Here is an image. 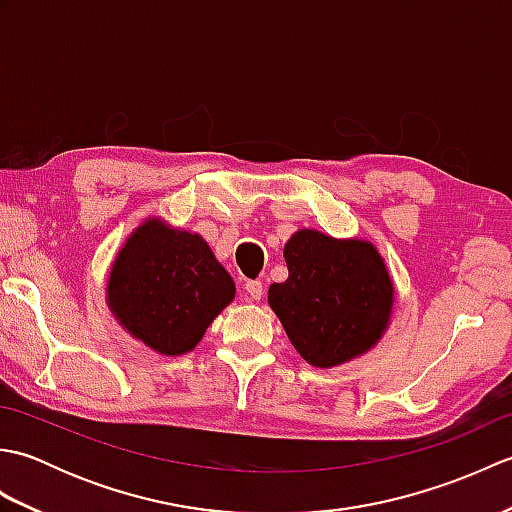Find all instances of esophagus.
Listing matches in <instances>:
<instances>
[{"label":"esophagus","instance_id":"1","mask_svg":"<svg viewBox=\"0 0 512 512\" xmlns=\"http://www.w3.org/2000/svg\"><path fill=\"white\" fill-rule=\"evenodd\" d=\"M244 292L248 301H259L264 297V286L262 281H246L244 284Z\"/></svg>","mask_w":512,"mask_h":512}]
</instances>
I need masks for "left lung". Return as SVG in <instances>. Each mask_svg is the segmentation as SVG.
<instances>
[{"label": "left lung", "instance_id": "left-lung-1", "mask_svg": "<svg viewBox=\"0 0 512 512\" xmlns=\"http://www.w3.org/2000/svg\"><path fill=\"white\" fill-rule=\"evenodd\" d=\"M284 257L288 279L268 288V303L303 361L334 367L372 350L394 306V284L376 246L301 228Z\"/></svg>", "mask_w": 512, "mask_h": 512}]
</instances>
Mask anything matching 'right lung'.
I'll return each mask as SVG.
<instances>
[{
  "label": "right lung",
  "mask_w": 512,
  "mask_h": 512,
  "mask_svg": "<svg viewBox=\"0 0 512 512\" xmlns=\"http://www.w3.org/2000/svg\"><path fill=\"white\" fill-rule=\"evenodd\" d=\"M235 297V284L198 233L149 217L127 237L107 279L118 323L165 356L191 352Z\"/></svg>",
  "instance_id": "add662e5"
}]
</instances>
